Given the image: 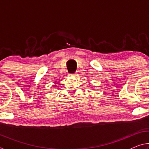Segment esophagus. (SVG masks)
I'll list each match as a JSON object with an SVG mask.
<instances>
[{"instance_id":"esophagus-1","label":"esophagus","mask_w":149,"mask_h":149,"mask_svg":"<svg viewBox=\"0 0 149 149\" xmlns=\"http://www.w3.org/2000/svg\"><path fill=\"white\" fill-rule=\"evenodd\" d=\"M77 74H75H75H70V75H73V76H75V75H76Z\"/></svg>"}]
</instances>
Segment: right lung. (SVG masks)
<instances>
[{
	"mask_svg": "<svg viewBox=\"0 0 149 149\" xmlns=\"http://www.w3.org/2000/svg\"><path fill=\"white\" fill-rule=\"evenodd\" d=\"M54 84H55V85H56V84H57V81H55V82H54Z\"/></svg>",
	"mask_w": 149,
	"mask_h": 149,
	"instance_id": "add662e5",
	"label": "right lung"
}]
</instances>
